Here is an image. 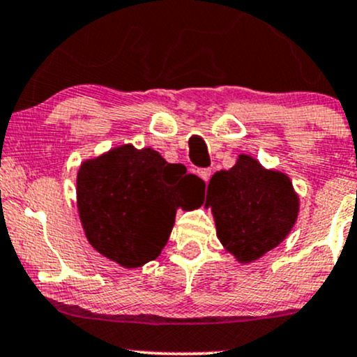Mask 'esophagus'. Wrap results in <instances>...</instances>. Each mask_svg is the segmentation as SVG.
I'll return each instance as SVG.
<instances>
[{
	"label": "esophagus",
	"mask_w": 357,
	"mask_h": 357,
	"mask_svg": "<svg viewBox=\"0 0 357 357\" xmlns=\"http://www.w3.org/2000/svg\"><path fill=\"white\" fill-rule=\"evenodd\" d=\"M197 174H199V178L203 179V181L208 183V181H209V178H211L213 171L209 169V167H203V169H199V171H197Z\"/></svg>",
	"instance_id": "1"
}]
</instances>
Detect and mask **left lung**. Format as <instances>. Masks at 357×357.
I'll use <instances>...</instances> for the list:
<instances>
[{"label": "left lung", "instance_id": "8db88e82", "mask_svg": "<svg viewBox=\"0 0 357 357\" xmlns=\"http://www.w3.org/2000/svg\"><path fill=\"white\" fill-rule=\"evenodd\" d=\"M216 234L239 263H251L291 233L299 213L293 183L279 171L264 169L241 154L229 171H218L208 184Z\"/></svg>", "mask_w": 357, "mask_h": 357}]
</instances>
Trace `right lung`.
Returning <instances> with one entry per match:
<instances>
[{
  "label": "right lung",
  "mask_w": 357,
  "mask_h": 357,
  "mask_svg": "<svg viewBox=\"0 0 357 357\" xmlns=\"http://www.w3.org/2000/svg\"><path fill=\"white\" fill-rule=\"evenodd\" d=\"M204 188L183 165L151 148L131 144L84 161L78 173V211L86 238L100 255L124 268L156 259L173 229L181 196Z\"/></svg>",
  "instance_id": "add662e5"
}]
</instances>
